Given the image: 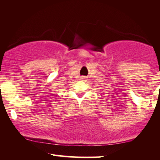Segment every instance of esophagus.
Masks as SVG:
<instances>
[{
	"mask_svg": "<svg viewBox=\"0 0 160 160\" xmlns=\"http://www.w3.org/2000/svg\"><path fill=\"white\" fill-rule=\"evenodd\" d=\"M80 79H81V80H85V79H86V78H85V77H84V76H82V77H81V78H80Z\"/></svg>",
	"mask_w": 160,
	"mask_h": 160,
	"instance_id": "1",
	"label": "esophagus"
}]
</instances>
